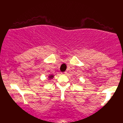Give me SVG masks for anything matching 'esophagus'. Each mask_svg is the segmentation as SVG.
<instances>
[{
  "mask_svg": "<svg viewBox=\"0 0 123 123\" xmlns=\"http://www.w3.org/2000/svg\"><path fill=\"white\" fill-rule=\"evenodd\" d=\"M62 74H64H64H67V72H62Z\"/></svg>",
  "mask_w": 123,
  "mask_h": 123,
  "instance_id": "34e87169",
  "label": "esophagus"
}]
</instances>
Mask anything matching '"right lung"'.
<instances>
[{
	"label": "right lung",
	"mask_w": 123,
	"mask_h": 123,
	"mask_svg": "<svg viewBox=\"0 0 123 123\" xmlns=\"http://www.w3.org/2000/svg\"><path fill=\"white\" fill-rule=\"evenodd\" d=\"M53 77L54 76L53 75H50L49 76V79H52V78H53Z\"/></svg>",
	"instance_id": "obj_1"
}]
</instances>
